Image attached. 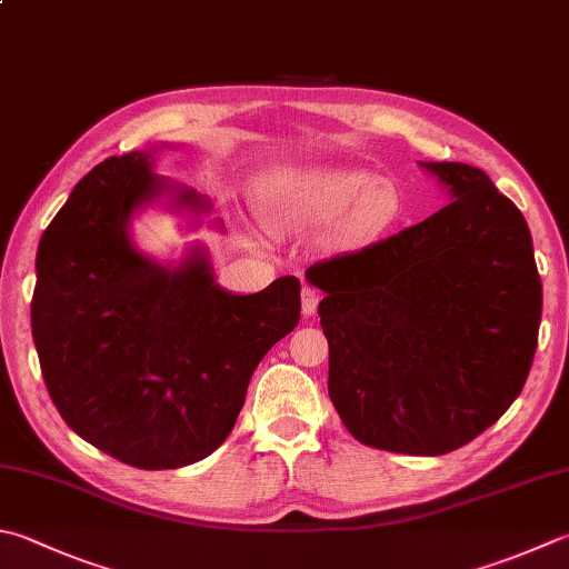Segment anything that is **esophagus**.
<instances>
[{"mask_svg":"<svg viewBox=\"0 0 569 569\" xmlns=\"http://www.w3.org/2000/svg\"><path fill=\"white\" fill-rule=\"evenodd\" d=\"M319 299H321L319 289L312 287V284H305V289H302V315L305 317H312L317 312Z\"/></svg>","mask_w":569,"mask_h":569,"instance_id":"obj_1","label":"esophagus"}]
</instances>
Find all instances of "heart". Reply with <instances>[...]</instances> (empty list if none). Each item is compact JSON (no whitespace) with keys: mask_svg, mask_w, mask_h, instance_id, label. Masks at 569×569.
Instances as JSON below:
<instances>
[{"mask_svg":"<svg viewBox=\"0 0 569 569\" xmlns=\"http://www.w3.org/2000/svg\"><path fill=\"white\" fill-rule=\"evenodd\" d=\"M260 210L274 230H302L341 216L339 232L363 240L389 228L401 202L391 186L363 170H297L262 188Z\"/></svg>","mask_w":569,"mask_h":569,"instance_id":"b5f03b06","label":"heart"}]
</instances>
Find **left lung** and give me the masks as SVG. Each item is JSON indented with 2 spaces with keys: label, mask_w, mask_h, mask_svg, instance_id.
<instances>
[{
  "label": "left lung",
  "mask_w": 569,
  "mask_h": 569,
  "mask_svg": "<svg viewBox=\"0 0 569 569\" xmlns=\"http://www.w3.org/2000/svg\"><path fill=\"white\" fill-rule=\"evenodd\" d=\"M453 200L307 280L329 341V399L359 443L443 456L510 409L532 367L542 282L522 212L480 168L423 163Z\"/></svg>",
  "instance_id": "8db88e82"
}]
</instances>
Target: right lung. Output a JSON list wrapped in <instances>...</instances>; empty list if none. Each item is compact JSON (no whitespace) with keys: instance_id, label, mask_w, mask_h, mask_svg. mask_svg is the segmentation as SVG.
<instances>
[{"instance_id":"1","label":"right lung","mask_w":569,"mask_h":569,"mask_svg":"<svg viewBox=\"0 0 569 569\" xmlns=\"http://www.w3.org/2000/svg\"><path fill=\"white\" fill-rule=\"evenodd\" d=\"M148 158H106L49 222L31 337L71 431L126 466L163 470L230 436L257 363L299 325L302 284L280 277L257 295H230L202 257L166 270L138 254L128 218L168 188ZM178 198L202 208L192 190Z\"/></svg>"}]
</instances>
